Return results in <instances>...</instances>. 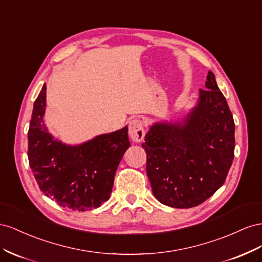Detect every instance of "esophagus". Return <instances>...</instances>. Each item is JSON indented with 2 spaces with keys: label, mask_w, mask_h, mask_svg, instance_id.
I'll use <instances>...</instances> for the list:
<instances>
[{
  "label": "esophagus",
  "mask_w": 262,
  "mask_h": 262,
  "mask_svg": "<svg viewBox=\"0 0 262 262\" xmlns=\"http://www.w3.org/2000/svg\"><path fill=\"white\" fill-rule=\"evenodd\" d=\"M128 134L130 138L136 141V143H140L141 140L145 137V128H144V123L138 118H134L129 122L128 127Z\"/></svg>",
  "instance_id": "esophagus-1"
}]
</instances>
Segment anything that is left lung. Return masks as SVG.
I'll use <instances>...</instances> for the list:
<instances>
[{"label":"left lung","mask_w":262,"mask_h":262,"mask_svg":"<svg viewBox=\"0 0 262 262\" xmlns=\"http://www.w3.org/2000/svg\"><path fill=\"white\" fill-rule=\"evenodd\" d=\"M205 88L182 122L154 124L141 145L152 193L164 205L190 208L203 203L225 182L233 163L234 118L212 71Z\"/></svg>","instance_id":"8db88e82"}]
</instances>
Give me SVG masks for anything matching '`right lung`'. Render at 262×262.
<instances>
[{"label": "right lung", "instance_id": "right-lung-1", "mask_svg": "<svg viewBox=\"0 0 262 262\" xmlns=\"http://www.w3.org/2000/svg\"><path fill=\"white\" fill-rule=\"evenodd\" d=\"M45 108L46 84L34 103L28 129V161L40 191L72 211L101 206L110 199L117 167L130 146L128 127L70 146L48 133Z\"/></svg>", "mask_w": 262, "mask_h": 262}]
</instances>
